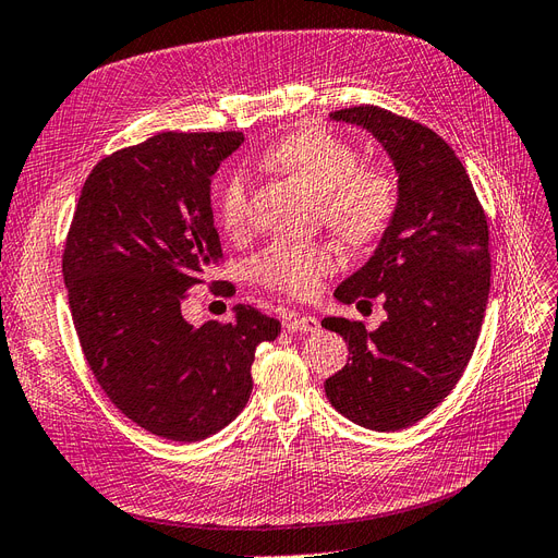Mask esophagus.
Wrapping results in <instances>:
<instances>
[{"label": "esophagus", "instance_id": "obj_1", "mask_svg": "<svg viewBox=\"0 0 558 558\" xmlns=\"http://www.w3.org/2000/svg\"><path fill=\"white\" fill-rule=\"evenodd\" d=\"M320 326H318V318L316 316H307V314H293L286 318V330L289 332H300V335H310V332H316Z\"/></svg>", "mask_w": 558, "mask_h": 558}]
</instances>
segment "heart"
<instances>
[{
	"instance_id": "1",
	"label": "heart",
	"mask_w": 558,
	"mask_h": 558,
	"mask_svg": "<svg viewBox=\"0 0 558 558\" xmlns=\"http://www.w3.org/2000/svg\"><path fill=\"white\" fill-rule=\"evenodd\" d=\"M263 162L314 193L318 216L351 246L379 242L398 214L400 185L393 172L379 165H359V150L328 130H298L269 146ZM214 214L230 234L246 228L248 179L244 172L234 170L218 185ZM337 265L340 253L326 240L275 242L251 260V277L263 289L312 298Z\"/></svg>"
}]
</instances>
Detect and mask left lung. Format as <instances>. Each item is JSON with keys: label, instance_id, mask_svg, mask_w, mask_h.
Returning a JSON list of instances; mask_svg holds the SVG:
<instances>
[{"label": "left lung", "instance_id": "obj_1", "mask_svg": "<svg viewBox=\"0 0 558 558\" xmlns=\"http://www.w3.org/2000/svg\"><path fill=\"white\" fill-rule=\"evenodd\" d=\"M330 116L381 142L400 205L375 256L335 291L344 305H373L379 295L386 320L373 332L361 320H320L351 353L324 386L353 424L400 430L451 393L475 351L492 286L486 214L465 167L430 128L373 105Z\"/></svg>", "mask_w": 558, "mask_h": 558}]
</instances>
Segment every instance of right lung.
Here are the masks:
<instances>
[{
  "mask_svg": "<svg viewBox=\"0 0 558 558\" xmlns=\"http://www.w3.org/2000/svg\"><path fill=\"white\" fill-rule=\"evenodd\" d=\"M240 130L158 132L99 160L66 232L62 275L78 344L107 398L144 430L197 442L251 396L260 342L281 330L251 305L191 326L181 302L223 260L211 177ZM218 295L228 281H211Z\"/></svg>",
  "mask_w": 558,
  "mask_h": 558,
  "instance_id": "obj_1",
  "label": "right lung"
}]
</instances>
